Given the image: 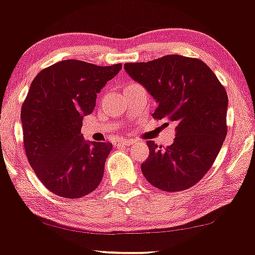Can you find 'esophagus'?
<instances>
[{
  "mask_svg": "<svg viewBox=\"0 0 255 255\" xmlns=\"http://www.w3.org/2000/svg\"><path fill=\"white\" fill-rule=\"evenodd\" d=\"M131 144H133V140L121 139V140H118V141L115 142V146H118V147H127V146H130Z\"/></svg>",
  "mask_w": 255,
  "mask_h": 255,
  "instance_id": "1",
  "label": "esophagus"
}]
</instances>
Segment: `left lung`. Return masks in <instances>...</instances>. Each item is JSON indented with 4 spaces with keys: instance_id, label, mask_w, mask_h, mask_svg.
Instances as JSON below:
<instances>
[{
    "instance_id": "1",
    "label": "left lung",
    "mask_w": 255,
    "mask_h": 255,
    "mask_svg": "<svg viewBox=\"0 0 255 255\" xmlns=\"http://www.w3.org/2000/svg\"><path fill=\"white\" fill-rule=\"evenodd\" d=\"M125 69L156 99L152 116L177 125L170 146L147 141L150 154L141 164L142 174L162 191L191 188L211 168L227 136L224 86L206 63L181 55L126 63Z\"/></svg>"
}]
</instances>
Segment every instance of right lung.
<instances>
[{"instance_id": "1", "label": "right lung", "mask_w": 255, "mask_h": 255, "mask_svg": "<svg viewBox=\"0 0 255 255\" xmlns=\"http://www.w3.org/2000/svg\"><path fill=\"white\" fill-rule=\"evenodd\" d=\"M121 68L64 60L32 81L21 107L25 152L40 182L58 197H85L103 178L113 144L86 141L81 127L97 93Z\"/></svg>"}]
</instances>
